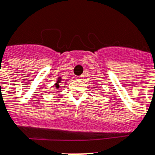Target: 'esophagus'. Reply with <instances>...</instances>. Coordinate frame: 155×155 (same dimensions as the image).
<instances>
[{
  "label": "esophagus",
  "mask_w": 155,
  "mask_h": 155,
  "mask_svg": "<svg viewBox=\"0 0 155 155\" xmlns=\"http://www.w3.org/2000/svg\"><path fill=\"white\" fill-rule=\"evenodd\" d=\"M83 79H84V75H80V76H76V80H83Z\"/></svg>",
  "instance_id": "obj_1"
}]
</instances>
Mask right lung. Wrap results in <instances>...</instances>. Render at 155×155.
I'll use <instances>...</instances> for the list:
<instances>
[{"mask_svg":"<svg viewBox=\"0 0 155 155\" xmlns=\"http://www.w3.org/2000/svg\"><path fill=\"white\" fill-rule=\"evenodd\" d=\"M61 82V77H59L58 79V80H57V82H56L55 84V87L57 88V89H59L60 87V83Z\"/></svg>","mask_w":155,"mask_h":155,"instance_id":"add662e5","label":"right lung"}]
</instances>
